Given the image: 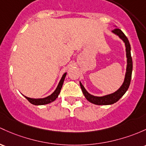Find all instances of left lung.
<instances>
[{"mask_svg":"<svg viewBox=\"0 0 146 146\" xmlns=\"http://www.w3.org/2000/svg\"><path fill=\"white\" fill-rule=\"evenodd\" d=\"M116 29L112 31V33L117 35L123 42L125 43L126 51V57H127V66H126V72L125 75L124 81H123L122 85L120 86L119 89L116 90L115 92L112 94H107V95L103 96H96L91 95L89 94L82 84L80 82V85L81 89L82 91L83 94L85 96L86 99L91 103L95 104L98 105H112L115 103L121 98V97L125 94V92L129 88V84H130L131 78H132V60L131 57V47L128 41L127 36L124 35V33L121 31L120 29H118L116 26H114Z\"/></svg>","mask_w":146,"mask_h":146,"instance_id":"8db88e82","label":"left lung"}]
</instances>
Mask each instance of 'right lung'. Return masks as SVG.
I'll use <instances>...</instances> for the list:
<instances>
[{
	"mask_svg": "<svg viewBox=\"0 0 146 146\" xmlns=\"http://www.w3.org/2000/svg\"><path fill=\"white\" fill-rule=\"evenodd\" d=\"M66 76V73H64L63 74V76H62V78H61L60 82H59L58 85H57L55 90L54 91V92L52 93V94H50L48 96L44 98H28L27 96H25V98H26L30 103L35 105H44L55 101L56 98H57V97H58L59 94H60L61 89H62V85H63V83L64 81Z\"/></svg>",
	"mask_w": 146,
	"mask_h": 146,
	"instance_id": "right-lung-1",
	"label": "right lung"
}]
</instances>
